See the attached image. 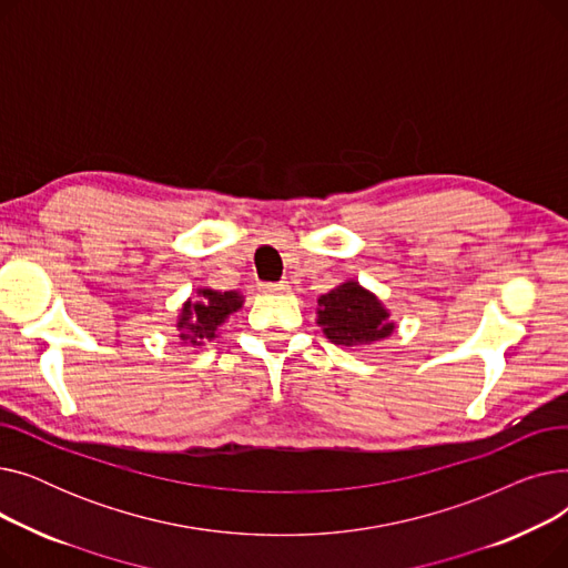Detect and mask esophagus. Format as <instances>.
Returning a JSON list of instances; mask_svg holds the SVG:
<instances>
[{"mask_svg":"<svg viewBox=\"0 0 568 568\" xmlns=\"http://www.w3.org/2000/svg\"><path fill=\"white\" fill-rule=\"evenodd\" d=\"M260 287H262L264 294H283V292L290 290V285L285 281H281V283H262Z\"/></svg>","mask_w":568,"mask_h":568,"instance_id":"34e87169","label":"esophagus"}]
</instances>
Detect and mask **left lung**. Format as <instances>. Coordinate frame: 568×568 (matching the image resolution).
Segmentation results:
<instances>
[{
    "label": "left lung",
    "mask_w": 568,
    "mask_h": 568,
    "mask_svg": "<svg viewBox=\"0 0 568 568\" xmlns=\"http://www.w3.org/2000/svg\"><path fill=\"white\" fill-rule=\"evenodd\" d=\"M317 324L336 345L359 347L389 338L396 324L373 292L345 281L317 300Z\"/></svg>",
    "instance_id": "left-lung-1"
}]
</instances>
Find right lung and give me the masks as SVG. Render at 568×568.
Here are the masks:
<instances>
[{"label": "right lung", "mask_w": 568, "mask_h": 568, "mask_svg": "<svg viewBox=\"0 0 568 568\" xmlns=\"http://www.w3.org/2000/svg\"><path fill=\"white\" fill-rule=\"evenodd\" d=\"M242 306L244 296L239 292L200 287L195 300H189L179 313V341L184 345H204L206 341H214L219 336V326Z\"/></svg>", "instance_id": "1"}]
</instances>
